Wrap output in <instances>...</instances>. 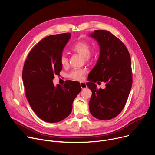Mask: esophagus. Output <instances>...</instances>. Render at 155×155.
I'll list each match as a JSON object with an SVG mask.
<instances>
[{"instance_id":"1","label":"esophagus","mask_w":155,"mask_h":155,"mask_svg":"<svg viewBox=\"0 0 155 155\" xmlns=\"http://www.w3.org/2000/svg\"><path fill=\"white\" fill-rule=\"evenodd\" d=\"M80 86H81V87L82 90L84 89V88H86L87 87L86 83H84V82H81L80 83Z\"/></svg>"}]
</instances>
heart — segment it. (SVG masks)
I'll use <instances>...</instances> for the list:
<instances>
[{
    "label": "heart",
    "instance_id": "obj_1",
    "mask_svg": "<svg viewBox=\"0 0 155 155\" xmlns=\"http://www.w3.org/2000/svg\"><path fill=\"white\" fill-rule=\"evenodd\" d=\"M90 50V43L86 41H77L72 47V50L83 56L86 61H91L94 56V53L91 51ZM60 62L64 67L68 64V58L65 54H62L61 56ZM86 70L84 69H75L69 74L68 76L74 80L81 81L86 74Z\"/></svg>",
    "mask_w": 155,
    "mask_h": 155
}]
</instances>
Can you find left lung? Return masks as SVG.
<instances>
[{
    "label": "left lung",
    "mask_w": 155,
    "mask_h": 155,
    "mask_svg": "<svg viewBox=\"0 0 155 155\" xmlns=\"http://www.w3.org/2000/svg\"><path fill=\"white\" fill-rule=\"evenodd\" d=\"M90 36L100 47L99 59L86 83L92 91L90 111L99 120H111L122 111L131 89L130 54L124 43L109 31L96 30ZM96 82H105V89H97Z\"/></svg>",
    "instance_id": "8db88e82"
}]
</instances>
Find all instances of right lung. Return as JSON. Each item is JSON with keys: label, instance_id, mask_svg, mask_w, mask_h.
<instances>
[{"label": "right lung", "instance_id": "right-lung-1", "mask_svg": "<svg viewBox=\"0 0 155 155\" xmlns=\"http://www.w3.org/2000/svg\"><path fill=\"white\" fill-rule=\"evenodd\" d=\"M71 37V34L64 33L43 38L29 53L24 65L22 77L26 98L35 114L48 123L68 117L81 90L77 81L56 86L53 83L54 76L62 70L60 57Z\"/></svg>", "mask_w": 155, "mask_h": 155}]
</instances>
